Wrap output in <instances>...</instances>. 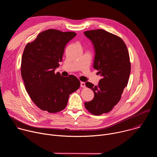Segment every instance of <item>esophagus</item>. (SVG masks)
Returning a JSON list of instances; mask_svg holds the SVG:
<instances>
[{
  "mask_svg": "<svg viewBox=\"0 0 157 157\" xmlns=\"http://www.w3.org/2000/svg\"><path fill=\"white\" fill-rule=\"evenodd\" d=\"M81 87H86L84 82H81Z\"/></svg>",
  "mask_w": 157,
  "mask_h": 157,
  "instance_id": "1",
  "label": "esophagus"
}]
</instances>
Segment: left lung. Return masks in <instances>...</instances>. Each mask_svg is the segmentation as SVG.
I'll return each mask as SVG.
<instances>
[{
    "label": "left lung",
    "instance_id": "left-lung-1",
    "mask_svg": "<svg viewBox=\"0 0 157 157\" xmlns=\"http://www.w3.org/2000/svg\"><path fill=\"white\" fill-rule=\"evenodd\" d=\"M84 33L94 45V68L102 76L98 86L86 82L93 91L94 97L84 105L89 113L99 116L110 112L121 98L130 73L129 54L124 41L113 33L102 29Z\"/></svg>",
    "mask_w": 157,
    "mask_h": 157
}]
</instances>
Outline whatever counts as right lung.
I'll return each instance as SVG.
<instances>
[{
  "instance_id": "1",
  "label": "right lung",
  "mask_w": 157,
  "mask_h": 157,
  "mask_svg": "<svg viewBox=\"0 0 157 157\" xmlns=\"http://www.w3.org/2000/svg\"><path fill=\"white\" fill-rule=\"evenodd\" d=\"M76 33L49 29L39 33L29 43L22 55L21 75L32 101L41 110L56 113L63 110L70 94L80 86L73 75L55 73L62 61L66 44Z\"/></svg>"
}]
</instances>
